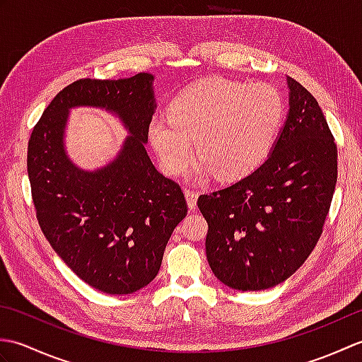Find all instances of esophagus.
I'll return each instance as SVG.
<instances>
[{
	"instance_id": "esophagus-1",
	"label": "esophagus",
	"mask_w": 362,
	"mask_h": 362,
	"mask_svg": "<svg viewBox=\"0 0 362 362\" xmlns=\"http://www.w3.org/2000/svg\"><path fill=\"white\" fill-rule=\"evenodd\" d=\"M185 196H187L188 206L191 210H194L196 205H197V193L193 189H185Z\"/></svg>"
}]
</instances>
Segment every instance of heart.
<instances>
[{"label": "heart", "mask_w": 362, "mask_h": 362, "mask_svg": "<svg viewBox=\"0 0 362 362\" xmlns=\"http://www.w3.org/2000/svg\"><path fill=\"white\" fill-rule=\"evenodd\" d=\"M286 115L279 90L213 79L187 88L165 113L153 115L148 134L160 166L180 175L194 156L219 180L252 174L272 152Z\"/></svg>", "instance_id": "heart-1"}]
</instances>
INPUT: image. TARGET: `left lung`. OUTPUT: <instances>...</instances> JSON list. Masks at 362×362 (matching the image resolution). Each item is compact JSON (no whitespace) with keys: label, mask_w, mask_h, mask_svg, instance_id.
<instances>
[{"label":"left lung","mask_w":362,"mask_h":362,"mask_svg":"<svg viewBox=\"0 0 362 362\" xmlns=\"http://www.w3.org/2000/svg\"><path fill=\"white\" fill-rule=\"evenodd\" d=\"M289 113L257 171L197 199L213 274L238 291L276 286L316 247L337 180V148L316 98L288 78Z\"/></svg>","instance_id":"1"}]
</instances>
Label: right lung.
Returning <instances> with one entry per match:
<instances>
[{
    "label": "right lung",
    "mask_w": 362,
    "mask_h": 362,
    "mask_svg": "<svg viewBox=\"0 0 362 362\" xmlns=\"http://www.w3.org/2000/svg\"><path fill=\"white\" fill-rule=\"evenodd\" d=\"M153 76L79 79L54 96L33 129L28 175L37 221L66 266L105 294H132L156 279L165 247L188 206L177 182L146 152L156 110ZM88 105L117 112L131 135L96 172L72 165L63 148L67 110Z\"/></svg>",
    "instance_id": "1"
}]
</instances>
